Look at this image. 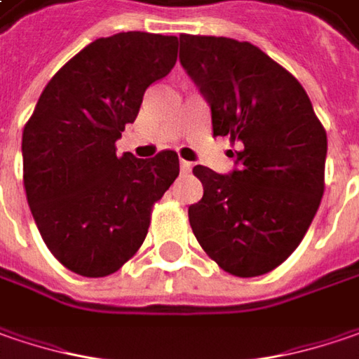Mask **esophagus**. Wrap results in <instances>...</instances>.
I'll list each match as a JSON object with an SVG mask.
<instances>
[{
	"label": "esophagus",
	"instance_id": "1",
	"mask_svg": "<svg viewBox=\"0 0 359 359\" xmlns=\"http://www.w3.org/2000/svg\"><path fill=\"white\" fill-rule=\"evenodd\" d=\"M180 168H182V173H189V171H191V168H194V165H191L189 161H184V159H182V163H180Z\"/></svg>",
	"mask_w": 359,
	"mask_h": 359
}]
</instances>
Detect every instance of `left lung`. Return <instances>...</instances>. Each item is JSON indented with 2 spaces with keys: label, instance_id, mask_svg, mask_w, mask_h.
I'll return each mask as SVG.
<instances>
[{
  "label": "left lung",
  "instance_id": "1",
  "mask_svg": "<svg viewBox=\"0 0 359 359\" xmlns=\"http://www.w3.org/2000/svg\"><path fill=\"white\" fill-rule=\"evenodd\" d=\"M180 62L236 143L228 175L196 165L204 196L188 210L198 242L226 273L259 277L291 257L323 196L327 135L305 88L250 42L180 36Z\"/></svg>",
  "mask_w": 359,
  "mask_h": 359
}]
</instances>
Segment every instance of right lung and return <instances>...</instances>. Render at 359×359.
I'll return each instance as SVG.
<instances>
[{
    "label": "right lung",
    "instance_id": "1",
    "mask_svg": "<svg viewBox=\"0 0 359 359\" xmlns=\"http://www.w3.org/2000/svg\"><path fill=\"white\" fill-rule=\"evenodd\" d=\"M177 38L121 32L82 48L46 84L24 127V188L46 246L82 277H107L139 250L151 208L180 175L175 151L117 155L145 90L168 76Z\"/></svg>",
    "mask_w": 359,
    "mask_h": 359
}]
</instances>
